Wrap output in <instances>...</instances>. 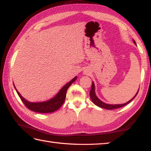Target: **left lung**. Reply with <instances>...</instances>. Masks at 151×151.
Here are the masks:
<instances>
[{
	"instance_id": "left-lung-1",
	"label": "left lung",
	"mask_w": 151,
	"mask_h": 151,
	"mask_svg": "<svg viewBox=\"0 0 151 151\" xmlns=\"http://www.w3.org/2000/svg\"><path fill=\"white\" fill-rule=\"evenodd\" d=\"M133 41L134 43L136 45V42L135 41L133 40ZM139 90L137 91V93L135 94V96H133V97L131 99L130 101H129L128 102H126V103L124 104H106L105 103V102H102V101H101L100 99H99L97 96L96 95V93H95V83H94V82L93 81L92 83V86H91V91L89 93V95H90V98L91 99V101H93V102L96 106H98L101 108H102V109H107V110H113V109H118V108H120L122 106H124L125 105H126L127 104H129V102L132 101L133 99H134L137 95L138 94L139 92Z\"/></svg>"
}]
</instances>
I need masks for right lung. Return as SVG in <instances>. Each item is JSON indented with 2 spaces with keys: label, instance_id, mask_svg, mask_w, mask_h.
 I'll return each instance as SVG.
<instances>
[{
  "label": "right lung",
  "instance_id": "add662e5",
  "mask_svg": "<svg viewBox=\"0 0 151 151\" xmlns=\"http://www.w3.org/2000/svg\"><path fill=\"white\" fill-rule=\"evenodd\" d=\"M77 79V76L73 78L72 80L68 82L62 89L59 91V92L54 96L53 98L49 99L47 101L39 102H31L27 101L20 95L16 88L14 86V88L16 91L17 93L19 95V98L21 99L22 102H24L27 109L33 111L35 112L39 113H50L57 110L64 102L66 96V92L69 87Z\"/></svg>",
  "mask_w": 151,
  "mask_h": 151
}]
</instances>
